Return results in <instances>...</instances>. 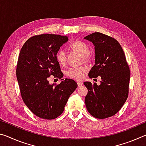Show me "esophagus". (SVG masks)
<instances>
[{"instance_id":"1","label":"esophagus","mask_w":146,"mask_h":146,"mask_svg":"<svg viewBox=\"0 0 146 146\" xmlns=\"http://www.w3.org/2000/svg\"><path fill=\"white\" fill-rule=\"evenodd\" d=\"M77 84L78 87H80V86H82L83 85V83L82 82H80V81H78Z\"/></svg>"}]
</instances>
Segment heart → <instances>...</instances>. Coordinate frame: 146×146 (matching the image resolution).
Segmentation results:
<instances>
[{"instance_id": "heart-1", "label": "heart", "mask_w": 146, "mask_h": 146, "mask_svg": "<svg viewBox=\"0 0 146 146\" xmlns=\"http://www.w3.org/2000/svg\"><path fill=\"white\" fill-rule=\"evenodd\" d=\"M70 48L75 51L82 55L84 60H87L89 58L88 52L90 50L89 46L82 41H75L71 44ZM56 58L58 62L63 65L66 62V53L63 49H59L56 53ZM86 67H72L68 69L66 74L69 77L76 80H81L84 76V73L87 71Z\"/></svg>"}]
</instances>
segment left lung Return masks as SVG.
Returning a JSON list of instances; mask_svg holds the SVG:
<instances>
[{
	"label": "left lung",
	"mask_w": 146,
	"mask_h": 146,
	"mask_svg": "<svg viewBox=\"0 0 146 146\" xmlns=\"http://www.w3.org/2000/svg\"><path fill=\"white\" fill-rule=\"evenodd\" d=\"M95 46V64L90 78L100 76V85L85 82L88 92L85 104L93 117L103 119L115 115L124 104L129 93L130 70L120 44L114 38L95 32L84 37Z\"/></svg>",
	"instance_id": "1"
}]
</instances>
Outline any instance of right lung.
<instances>
[{
	"label": "right lung",
	"mask_w": 146,
	"mask_h": 146,
	"mask_svg": "<svg viewBox=\"0 0 146 146\" xmlns=\"http://www.w3.org/2000/svg\"><path fill=\"white\" fill-rule=\"evenodd\" d=\"M68 41L66 36L38 35L29 38L20 51L16 74L22 98L34 115L44 119L60 116L78 86L72 79H61L58 85L48 81L51 75L63 77L56 53Z\"/></svg>",
	"instance_id": "add662e5"
}]
</instances>
